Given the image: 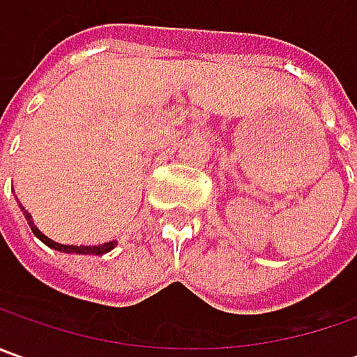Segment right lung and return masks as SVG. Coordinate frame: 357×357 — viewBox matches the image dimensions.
<instances>
[{
	"label": "right lung",
	"instance_id": "1",
	"mask_svg": "<svg viewBox=\"0 0 357 357\" xmlns=\"http://www.w3.org/2000/svg\"><path fill=\"white\" fill-rule=\"evenodd\" d=\"M25 218H27V222H29V227L33 230V234L37 238L41 240V242H45L49 248H55V250H59V252H75V254H105L109 252V250H113V246H115V242H105L101 246H67V244H59V242H55V240L47 238L39 228L35 227L33 220H31V214L25 213Z\"/></svg>",
	"mask_w": 357,
	"mask_h": 357
}]
</instances>
